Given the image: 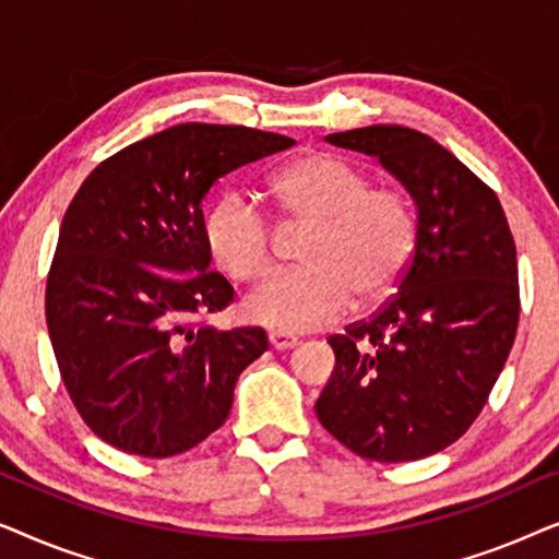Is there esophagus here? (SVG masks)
<instances>
[{
	"instance_id": "34e87169",
	"label": "esophagus",
	"mask_w": 559,
	"mask_h": 559,
	"mask_svg": "<svg viewBox=\"0 0 559 559\" xmlns=\"http://www.w3.org/2000/svg\"><path fill=\"white\" fill-rule=\"evenodd\" d=\"M270 343H272V348H277V350H289V348L297 346V338H295V335H289V333L274 331V333H270Z\"/></svg>"
}]
</instances>
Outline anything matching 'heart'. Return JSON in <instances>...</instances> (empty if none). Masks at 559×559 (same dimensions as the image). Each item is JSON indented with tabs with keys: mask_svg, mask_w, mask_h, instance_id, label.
<instances>
[{
	"mask_svg": "<svg viewBox=\"0 0 559 559\" xmlns=\"http://www.w3.org/2000/svg\"><path fill=\"white\" fill-rule=\"evenodd\" d=\"M266 195L285 218L308 221L302 266L266 277L243 310L282 333L325 328L350 302L377 305L400 287L415 254L417 224L407 198L369 180L331 152H310L266 178ZM213 262L236 282L262 277L272 259L264 213L239 193L221 195L205 213Z\"/></svg>",
	"mask_w": 559,
	"mask_h": 559,
	"instance_id": "b5f03b06",
	"label": "heart"
}]
</instances>
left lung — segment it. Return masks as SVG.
I'll list each match as a JSON object with an SVG mask.
<instances>
[{"mask_svg": "<svg viewBox=\"0 0 559 559\" xmlns=\"http://www.w3.org/2000/svg\"><path fill=\"white\" fill-rule=\"evenodd\" d=\"M377 157L417 209L400 289L371 320L331 335L320 425L356 455L419 461L473 425L519 323L516 247L499 198L432 136L396 124L328 134Z\"/></svg>", "mask_w": 559, "mask_h": 559, "instance_id": "left-lung-1", "label": "left lung"}]
</instances>
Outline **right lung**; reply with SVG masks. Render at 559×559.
<instances>
[{
    "label": "right lung",
    "mask_w": 559,
    "mask_h": 559,
    "mask_svg": "<svg viewBox=\"0 0 559 559\" xmlns=\"http://www.w3.org/2000/svg\"><path fill=\"white\" fill-rule=\"evenodd\" d=\"M295 140L247 127L178 124L104 159L60 224L45 318L71 400L109 445L142 457L195 448L226 423L262 328L190 325L234 287L211 272L203 198L236 167Z\"/></svg>",
    "instance_id": "right-lung-1"
}]
</instances>
